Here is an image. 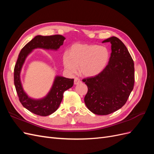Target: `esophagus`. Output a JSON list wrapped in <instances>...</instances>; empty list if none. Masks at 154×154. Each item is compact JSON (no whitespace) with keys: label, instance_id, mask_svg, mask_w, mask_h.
<instances>
[{"label":"esophagus","instance_id":"esophagus-1","mask_svg":"<svg viewBox=\"0 0 154 154\" xmlns=\"http://www.w3.org/2000/svg\"><path fill=\"white\" fill-rule=\"evenodd\" d=\"M74 84H75V85H77V84H78V83H80V80L78 78H74Z\"/></svg>","mask_w":154,"mask_h":154}]
</instances>
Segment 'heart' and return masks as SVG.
Segmentation results:
<instances>
[{"instance_id":"obj_1","label":"heart","mask_w":154,"mask_h":154,"mask_svg":"<svg viewBox=\"0 0 154 154\" xmlns=\"http://www.w3.org/2000/svg\"><path fill=\"white\" fill-rule=\"evenodd\" d=\"M110 58L109 51L105 46L96 44H76L69 53L63 55V63L71 74L79 71L82 75L94 76L103 71Z\"/></svg>"}]
</instances>
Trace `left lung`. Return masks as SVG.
I'll return each instance as SVG.
<instances>
[{"label": "left lung", "mask_w": 154, "mask_h": 154, "mask_svg": "<svg viewBox=\"0 0 154 154\" xmlns=\"http://www.w3.org/2000/svg\"><path fill=\"white\" fill-rule=\"evenodd\" d=\"M105 42L111 44L108 65L99 74L82 80L88 87L85 103L97 115L110 114L122 108L134 85V63L125 44L116 36Z\"/></svg>", "instance_id": "obj_1"}]
</instances>
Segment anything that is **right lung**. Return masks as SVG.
Returning a JSON list of instances; mask_svg holds the SVG:
<instances>
[{"mask_svg":"<svg viewBox=\"0 0 154 154\" xmlns=\"http://www.w3.org/2000/svg\"><path fill=\"white\" fill-rule=\"evenodd\" d=\"M66 39L60 35L51 36L37 35L20 51L14 69V83L20 103L31 112L41 116H47L58 109L63 99V92L73 86L74 79L57 76L48 94L42 99L29 97L23 89L20 81V72L25 60L31 51L37 48L58 50Z\"/></svg>","mask_w":154,"mask_h":154,"instance_id":"obj_1","label":"right lung"}]
</instances>
